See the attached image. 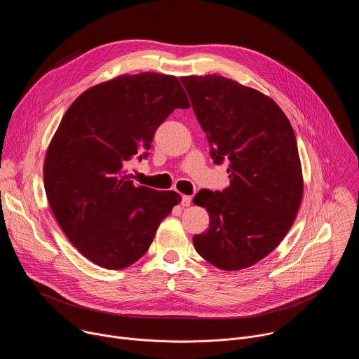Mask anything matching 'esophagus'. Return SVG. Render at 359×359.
<instances>
[{
    "mask_svg": "<svg viewBox=\"0 0 359 359\" xmlns=\"http://www.w3.org/2000/svg\"><path fill=\"white\" fill-rule=\"evenodd\" d=\"M191 204V196H182V206H184V208H189Z\"/></svg>",
    "mask_w": 359,
    "mask_h": 359,
    "instance_id": "1",
    "label": "esophagus"
}]
</instances>
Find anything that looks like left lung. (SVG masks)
<instances>
[{
  "mask_svg": "<svg viewBox=\"0 0 359 359\" xmlns=\"http://www.w3.org/2000/svg\"><path fill=\"white\" fill-rule=\"evenodd\" d=\"M216 165L227 161L230 186L200 190L209 230L193 236L201 257L224 271L259 263L291 229L304 193L301 161L290 121L257 89L222 75L182 76Z\"/></svg>",
  "mask_w": 359,
  "mask_h": 359,
  "instance_id": "1",
  "label": "left lung"
}]
</instances>
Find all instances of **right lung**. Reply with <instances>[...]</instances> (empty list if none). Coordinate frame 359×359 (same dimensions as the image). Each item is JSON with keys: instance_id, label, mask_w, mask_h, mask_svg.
<instances>
[{"instance_id": "obj_1", "label": "right lung", "mask_w": 359, "mask_h": 359, "mask_svg": "<svg viewBox=\"0 0 359 359\" xmlns=\"http://www.w3.org/2000/svg\"><path fill=\"white\" fill-rule=\"evenodd\" d=\"M190 108L173 75L123 74L100 82L65 112L43 162L46 198L60 227L92 263L122 270L149 250L175 191L135 186L126 165L146 151L159 125Z\"/></svg>"}]
</instances>
